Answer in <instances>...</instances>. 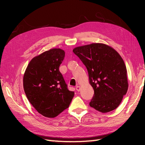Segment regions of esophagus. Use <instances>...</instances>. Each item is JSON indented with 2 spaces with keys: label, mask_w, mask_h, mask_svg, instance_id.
Instances as JSON below:
<instances>
[{
  "label": "esophagus",
  "mask_w": 145,
  "mask_h": 145,
  "mask_svg": "<svg viewBox=\"0 0 145 145\" xmlns=\"http://www.w3.org/2000/svg\"><path fill=\"white\" fill-rule=\"evenodd\" d=\"M80 89H81V88H80V86H76V90L77 91H79L80 90Z\"/></svg>",
  "instance_id": "obj_1"
}]
</instances>
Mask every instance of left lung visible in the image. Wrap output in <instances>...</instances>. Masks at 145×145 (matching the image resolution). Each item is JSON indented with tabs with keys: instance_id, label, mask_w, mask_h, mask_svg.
Listing matches in <instances>:
<instances>
[{
	"instance_id": "obj_1",
	"label": "left lung",
	"mask_w": 145,
	"mask_h": 145,
	"mask_svg": "<svg viewBox=\"0 0 145 145\" xmlns=\"http://www.w3.org/2000/svg\"><path fill=\"white\" fill-rule=\"evenodd\" d=\"M87 68L89 82L94 90L90 106L101 113L116 109L128 88L123 60L110 46L94 43L73 50Z\"/></svg>"
}]
</instances>
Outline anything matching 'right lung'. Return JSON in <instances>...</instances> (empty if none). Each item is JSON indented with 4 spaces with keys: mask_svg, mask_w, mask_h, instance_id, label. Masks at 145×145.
Instances as JSON below:
<instances>
[{
    "mask_svg": "<svg viewBox=\"0 0 145 145\" xmlns=\"http://www.w3.org/2000/svg\"><path fill=\"white\" fill-rule=\"evenodd\" d=\"M64 57L60 48L45 51L30 60L24 75L27 98L39 113L48 118L56 117L69 108L74 96L59 71Z\"/></svg>",
    "mask_w": 145,
    "mask_h": 145,
    "instance_id": "add662e5",
    "label": "right lung"
}]
</instances>
